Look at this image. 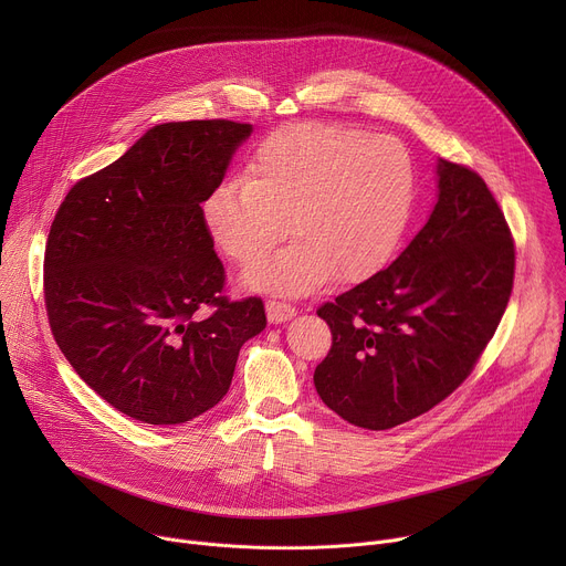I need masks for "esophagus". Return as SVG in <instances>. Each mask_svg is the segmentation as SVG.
<instances>
[{
    "instance_id": "1",
    "label": "esophagus",
    "mask_w": 566,
    "mask_h": 566,
    "mask_svg": "<svg viewBox=\"0 0 566 566\" xmlns=\"http://www.w3.org/2000/svg\"><path fill=\"white\" fill-rule=\"evenodd\" d=\"M295 306L286 304V302H280V300H269L266 302V317L271 325H282V322L291 319L295 315Z\"/></svg>"
}]
</instances>
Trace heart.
Listing matches in <instances>:
<instances>
[{
	"label": "heart",
	"instance_id": "b5f03b06",
	"mask_svg": "<svg viewBox=\"0 0 566 566\" xmlns=\"http://www.w3.org/2000/svg\"><path fill=\"white\" fill-rule=\"evenodd\" d=\"M417 172L396 138L334 123H300L266 136L247 179H226L203 201L214 244L239 266L244 284L289 297L308 295L334 275L358 282L396 251L415 206Z\"/></svg>",
	"mask_w": 566,
	"mask_h": 566
}]
</instances>
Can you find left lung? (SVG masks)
Here are the masks:
<instances>
[{
	"mask_svg": "<svg viewBox=\"0 0 566 566\" xmlns=\"http://www.w3.org/2000/svg\"><path fill=\"white\" fill-rule=\"evenodd\" d=\"M437 203L385 271L317 308L334 343L313 382L345 421L389 430L450 396L506 311L515 247L483 179L446 158Z\"/></svg>",
	"mask_w": 566,
	"mask_h": 566,
	"instance_id": "1",
	"label": "left lung"
}]
</instances>
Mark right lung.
Returning a JSON list of instances; mask_svg holds the SVG:
<instances>
[{
	"instance_id": "obj_1",
	"label": "right lung",
	"mask_w": 566,
	"mask_h": 566,
	"mask_svg": "<svg viewBox=\"0 0 566 566\" xmlns=\"http://www.w3.org/2000/svg\"><path fill=\"white\" fill-rule=\"evenodd\" d=\"M251 132L232 120L156 125L77 181L51 223L53 338L80 378L140 423L177 426L214 408L241 345L266 327L260 297L221 295L201 208Z\"/></svg>"
}]
</instances>
